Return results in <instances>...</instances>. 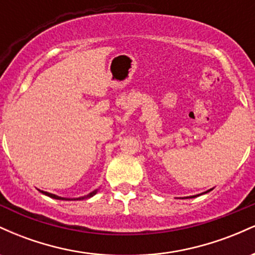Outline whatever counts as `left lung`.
I'll use <instances>...</instances> for the list:
<instances>
[{
    "instance_id": "1",
    "label": "left lung",
    "mask_w": 255,
    "mask_h": 255,
    "mask_svg": "<svg viewBox=\"0 0 255 255\" xmlns=\"http://www.w3.org/2000/svg\"><path fill=\"white\" fill-rule=\"evenodd\" d=\"M213 188H211V189H209V191H206V192H204V193H200V194H197V195H191V197H186V198H181V199H192V198H195V197H199V195H201V194H206V193H209L210 191H212Z\"/></svg>"
}]
</instances>
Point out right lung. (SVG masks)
<instances>
[{
  "mask_svg": "<svg viewBox=\"0 0 255 255\" xmlns=\"http://www.w3.org/2000/svg\"><path fill=\"white\" fill-rule=\"evenodd\" d=\"M99 188H101V187H99ZM99 188L95 189V191H92V192H90L89 194L84 195V197H79V198H64V197H58V195H56V194H52V193H49V192H44V191H40V189H39V192H42L43 194L48 195V197H50V198H52V199H57V200H84V199H89V198H92L93 195H95V194H97V192L99 191Z\"/></svg>",
  "mask_w": 255,
  "mask_h": 255,
  "instance_id": "add662e5",
  "label": "right lung"
}]
</instances>
